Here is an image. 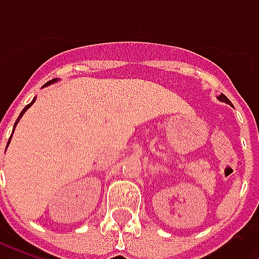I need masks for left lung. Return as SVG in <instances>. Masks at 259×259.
<instances>
[{
  "mask_svg": "<svg viewBox=\"0 0 259 259\" xmlns=\"http://www.w3.org/2000/svg\"><path fill=\"white\" fill-rule=\"evenodd\" d=\"M218 100L219 101H223V102H226V104H230V101H229V98L225 94H221V96L218 97Z\"/></svg>",
  "mask_w": 259,
  "mask_h": 259,
  "instance_id": "left-lung-1",
  "label": "left lung"
}]
</instances>
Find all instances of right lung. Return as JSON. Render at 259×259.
<instances>
[{
    "instance_id": "right-lung-1",
    "label": "right lung",
    "mask_w": 259,
    "mask_h": 259,
    "mask_svg": "<svg viewBox=\"0 0 259 259\" xmlns=\"http://www.w3.org/2000/svg\"><path fill=\"white\" fill-rule=\"evenodd\" d=\"M55 81H57V79H53V80H50V81H48L47 84L46 85H50V84H53V83H55ZM46 85H44V87H46ZM36 101V98H34V100H33V101L30 102V104H27V105H26L25 108H23V111H22V112H20V115L19 116H18V120H16V122H15V124H14V130H15V126H16V124H18V122H19V119L22 118V116H23V113L26 112V111H27V109H29V108L31 107V105H33V102ZM11 137H12V135H11ZM9 141H11V139H9ZM9 141H8V144H9Z\"/></svg>"
}]
</instances>
